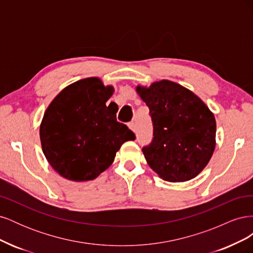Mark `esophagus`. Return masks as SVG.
I'll list each match as a JSON object with an SVG mask.
<instances>
[{
  "label": "esophagus",
  "instance_id": "obj_1",
  "mask_svg": "<svg viewBox=\"0 0 253 253\" xmlns=\"http://www.w3.org/2000/svg\"><path fill=\"white\" fill-rule=\"evenodd\" d=\"M127 126H128V127H129V128L132 129L133 132H136V128H137V127H136V124H135L134 121H131V122H129V124H128Z\"/></svg>",
  "mask_w": 253,
  "mask_h": 253
}]
</instances>
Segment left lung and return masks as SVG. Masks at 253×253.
<instances>
[{
    "label": "left lung",
    "instance_id": "1",
    "mask_svg": "<svg viewBox=\"0 0 253 253\" xmlns=\"http://www.w3.org/2000/svg\"><path fill=\"white\" fill-rule=\"evenodd\" d=\"M137 93L148 105L153 138L142 152L148 165L167 181L194 178L215 148L216 122L200 98L179 84L163 80Z\"/></svg>",
    "mask_w": 253,
    "mask_h": 253
}]
</instances>
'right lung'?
<instances>
[{
  "label": "right lung",
  "instance_id": "obj_1",
  "mask_svg": "<svg viewBox=\"0 0 253 253\" xmlns=\"http://www.w3.org/2000/svg\"><path fill=\"white\" fill-rule=\"evenodd\" d=\"M113 91L98 78L79 80L61 91L45 112L42 150L64 178L95 179L112 165L122 143L135 140L134 132L105 105Z\"/></svg>",
  "mask_w": 253,
  "mask_h": 253
}]
</instances>
